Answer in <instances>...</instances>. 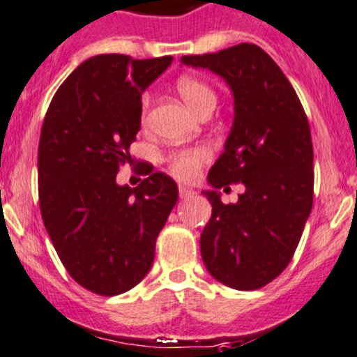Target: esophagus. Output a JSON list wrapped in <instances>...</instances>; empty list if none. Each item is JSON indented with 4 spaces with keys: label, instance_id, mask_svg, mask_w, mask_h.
<instances>
[{
    "label": "esophagus",
    "instance_id": "1",
    "mask_svg": "<svg viewBox=\"0 0 357 357\" xmlns=\"http://www.w3.org/2000/svg\"><path fill=\"white\" fill-rule=\"evenodd\" d=\"M178 192H179V199H192V197L195 195V192L190 188H186V186H179Z\"/></svg>",
    "mask_w": 357,
    "mask_h": 357
}]
</instances>
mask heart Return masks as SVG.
Masks as SVG:
<instances>
[{
    "mask_svg": "<svg viewBox=\"0 0 357 357\" xmlns=\"http://www.w3.org/2000/svg\"><path fill=\"white\" fill-rule=\"evenodd\" d=\"M179 96L185 100L186 105L190 107L195 114H199L205 107L215 105V93L207 82L200 81L195 77H181L176 82ZM150 98L149 95L143 96L142 100V117L145 121L146 112H149ZM211 158V152L207 146H190V149L172 150L165 153L164 162L167 165V171L179 181H193L199 176L202 165L207 164Z\"/></svg>",
    "mask_w": 357,
    "mask_h": 357,
    "instance_id": "heart-1",
    "label": "heart"
}]
</instances>
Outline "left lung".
I'll return each mask as SVG.
<instances>
[{"label": "left lung", "instance_id": "obj_1", "mask_svg": "<svg viewBox=\"0 0 357 357\" xmlns=\"http://www.w3.org/2000/svg\"><path fill=\"white\" fill-rule=\"evenodd\" d=\"M181 62L215 72L231 88L235 121L207 179L214 188L245 185L236 204L204 192L212 215L200 236L202 259L218 282L261 289L289 266L311 214L314 155L307 117L282 68L257 45Z\"/></svg>", "mask_w": 357, "mask_h": 357}]
</instances>
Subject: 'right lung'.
<instances>
[{
  "label": "right lung",
  "instance_id": "right-lung-1",
  "mask_svg": "<svg viewBox=\"0 0 357 357\" xmlns=\"http://www.w3.org/2000/svg\"><path fill=\"white\" fill-rule=\"evenodd\" d=\"M171 62L91 56L56 89L45 115L38 149L43 222L68 275L93 294H124L145 278L178 200L164 172L146 171L136 188L115 181L142 126V93Z\"/></svg>",
  "mask_w": 357,
  "mask_h": 357
}]
</instances>
